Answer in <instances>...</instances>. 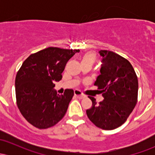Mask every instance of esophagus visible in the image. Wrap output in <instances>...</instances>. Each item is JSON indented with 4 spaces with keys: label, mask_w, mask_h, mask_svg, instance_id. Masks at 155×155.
<instances>
[{
    "label": "esophagus",
    "mask_w": 155,
    "mask_h": 155,
    "mask_svg": "<svg viewBox=\"0 0 155 155\" xmlns=\"http://www.w3.org/2000/svg\"><path fill=\"white\" fill-rule=\"evenodd\" d=\"M74 94H75V95L76 96V97L79 99H82V98H84V97H85V95H83V94H81V92L78 90H74Z\"/></svg>",
    "instance_id": "obj_1"
}]
</instances>
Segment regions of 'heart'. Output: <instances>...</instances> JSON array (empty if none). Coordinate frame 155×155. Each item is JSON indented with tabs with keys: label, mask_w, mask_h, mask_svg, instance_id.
<instances>
[{
	"label": "heart",
	"mask_w": 155,
	"mask_h": 155,
	"mask_svg": "<svg viewBox=\"0 0 155 155\" xmlns=\"http://www.w3.org/2000/svg\"><path fill=\"white\" fill-rule=\"evenodd\" d=\"M96 54L93 51H88L85 53L81 58V63H91L92 65L95 62Z\"/></svg>",
	"instance_id": "1"
}]
</instances>
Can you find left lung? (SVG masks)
<instances>
[{"instance_id": "left-lung-1", "label": "left lung", "mask_w": 155, "mask_h": 155, "mask_svg": "<svg viewBox=\"0 0 155 155\" xmlns=\"http://www.w3.org/2000/svg\"><path fill=\"white\" fill-rule=\"evenodd\" d=\"M103 58L101 74L94 84L104 100L97 104L93 97L92 107L86 111L90 120L97 127L114 130L122 125L136 106L138 78L130 63L111 51L101 50Z\"/></svg>"}]
</instances>
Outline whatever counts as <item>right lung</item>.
Segmentation results:
<instances>
[{
    "instance_id": "1",
    "label": "right lung",
    "mask_w": 155,
    "mask_h": 155,
    "mask_svg": "<svg viewBox=\"0 0 155 155\" xmlns=\"http://www.w3.org/2000/svg\"><path fill=\"white\" fill-rule=\"evenodd\" d=\"M79 49L48 47L25 60L15 79L17 104L22 116L39 129L54 126L66 113L74 90L63 95L54 90V81L62 79L67 62Z\"/></svg>"
}]
</instances>
